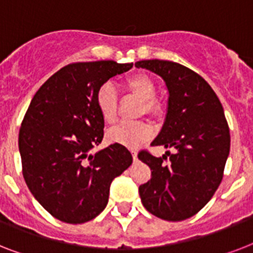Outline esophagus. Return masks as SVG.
Instances as JSON below:
<instances>
[{
  "label": "esophagus",
  "mask_w": 253,
  "mask_h": 253,
  "mask_svg": "<svg viewBox=\"0 0 253 253\" xmlns=\"http://www.w3.org/2000/svg\"><path fill=\"white\" fill-rule=\"evenodd\" d=\"M131 154H132V159H134V162L138 160V152L136 151H131Z\"/></svg>",
  "instance_id": "esophagus-1"
}]
</instances>
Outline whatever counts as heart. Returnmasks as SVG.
Instances as JSON below:
<instances>
[{"mask_svg":"<svg viewBox=\"0 0 253 253\" xmlns=\"http://www.w3.org/2000/svg\"><path fill=\"white\" fill-rule=\"evenodd\" d=\"M123 86L132 94L143 99V111L147 114L158 115L160 113V105L155 101V85L150 77L146 75H134L123 81ZM95 105L99 114L107 123H113L117 119L118 107V94L110 84H103L95 93ZM154 128L151 125L142 121L136 122H121L109 128L106 139L109 143L119 146L136 148L142 143L152 138Z\"/></svg>","mask_w":253,"mask_h":253,"instance_id":"b5f03b06","label":"heart"}]
</instances>
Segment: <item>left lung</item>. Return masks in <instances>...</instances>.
Returning a JSON list of instances; mask_svg holds the SVG:
<instances>
[{"mask_svg":"<svg viewBox=\"0 0 253 253\" xmlns=\"http://www.w3.org/2000/svg\"><path fill=\"white\" fill-rule=\"evenodd\" d=\"M135 67L156 73L166 83L168 110L152 146L176 150L163 158L139 152V160L151 168V180L139 186L143 206L164 220L188 219L211 200L223 177L230 154L223 107L211 86L184 65L155 59L136 61Z\"/></svg>","mask_w":253,"mask_h":253,"instance_id":"1","label":"left lung"}]
</instances>
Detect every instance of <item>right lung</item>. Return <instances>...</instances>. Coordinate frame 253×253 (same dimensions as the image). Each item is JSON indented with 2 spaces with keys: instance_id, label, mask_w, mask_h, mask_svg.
Masks as SVG:
<instances>
[{
  "instance_id": "1",
  "label": "right lung",
  "mask_w": 253,
  "mask_h": 253,
  "mask_svg": "<svg viewBox=\"0 0 253 253\" xmlns=\"http://www.w3.org/2000/svg\"><path fill=\"white\" fill-rule=\"evenodd\" d=\"M131 64L113 60L65 65L39 87L19 130L23 177L35 200L65 223H85L106 208L111 181L132 163L125 146L91 155L105 121L95 93Z\"/></svg>"
}]
</instances>
